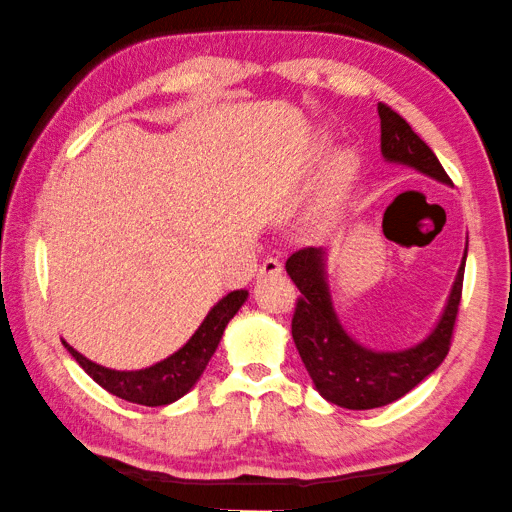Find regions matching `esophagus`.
<instances>
[{
	"mask_svg": "<svg viewBox=\"0 0 512 512\" xmlns=\"http://www.w3.org/2000/svg\"><path fill=\"white\" fill-rule=\"evenodd\" d=\"M283 270L281 261L276 256H267L265 261L258 267V276H267V274H279Z\"/></svg>",
	"mask_w": 512,
	"mask_h": 512,
	"instance_id": "1",
	"label": "esophagus"
}]
</instances>
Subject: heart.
<instances>
[{"mask_svg": "<svg viewBox=\"0 0 512 512\" xmlns=\"http://www.w3.org/2000/svg\"><path fill=\"white\" fill-rule=\"evenodd\" d=\"M349 172V161H345V158H340L338 163H335V179H345Z\"/></svg>", "mask_w": 512, "mask_h": 512, "instance_id": "1", "label": "heart"}]
</instances>
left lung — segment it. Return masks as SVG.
<instances>
[{"label":"left lung","mask_w":512,"mask_h":512,"mask_svg":"<svg viewBox=\"0 0 512 512\" xmlns=\"http://www.w3.org/2000/svg\"><path fill=\"white\" fill-rule=\"evenodd\" d=\"M379 117L381 152L388 161L410 165L442 183H451L438 156L410 129L404 117L392 111L388 104H379ZM286 270L301 292L292 313V340L315 388L331 404L351 410L392 404L422 383L449 354L460 297H463L465 258L438 329L422 345L397 354H376L356 345L342 331L333 313L329 286L324 281L320 249L304 247L295 251L286 261Z\"/></svg>","instance_id":"8db88e82"}]
</instances>
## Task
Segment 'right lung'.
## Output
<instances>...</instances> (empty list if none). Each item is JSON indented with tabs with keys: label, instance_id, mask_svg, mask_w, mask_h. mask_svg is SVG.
<instances>
[{
	"label": "right lung",
	"instance_id": "1",
	"mask_svg": "<svg viewBox=\"0 0 512 512\" xmlns=\"http://www.w3.org/2000/svg\"><path fill=\"white\" fill-rule=\"evenodd\" d=\"M245 299V290L229 292L222 301H217V306L206 315V320L201 322L195 335H192L177 354L147 367V370H108V367L92 363L86 356H81L79 351L72 349L67 342H63V345L83 370L88 372V376H92V381L102 385V388L111 392V395L140 406H165L186 395L192 385L197 383L201 372L206 370L208 360L215 354L217 345H220L226 324H229L231 317L238 313V308L245 304Z\"/></svg>",
	"mask_w": 512,
	"mask_h": 512
}]
</instances>
